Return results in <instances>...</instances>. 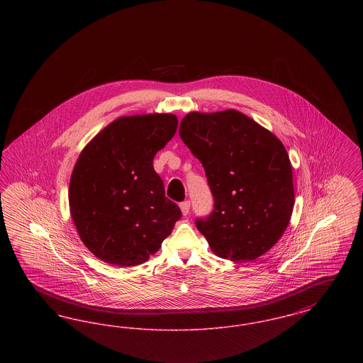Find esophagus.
Here are the masks:
<instances>
[{
  "label": "esophagus",
  "mask_w": 363,
  "mask_h": 363,
  "mask_svg": "<svg viewBox=\"0 0 363 363\" xmlns=\"http://www.w3.org/2000/svg\"><path fill=\"white\" fill-rule=\"evenodd\" d=\"M179 208H181V211H182V215H184V216H186V215L189 213L190 211V201H184V203H181V204H179Z\"/></svg>",
  "instance_id": "esophagus-1"
}]
</instances>
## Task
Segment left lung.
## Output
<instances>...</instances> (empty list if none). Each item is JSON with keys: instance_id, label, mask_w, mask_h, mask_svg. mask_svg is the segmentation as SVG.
<instances>
[{"instance_id": "left-lung-1", "label": "left lung", "mask_w": 363, "mask_h": 363, "mask_svg": "<svg viewBox=\"0 0 363 363\" xmlns=\"http://www.w3.org/2000/svg\"><path fill=\"white\" fill-rule=\"evenodd\" d=\"M179 136L207 175L213 211L196 220L212 252L246 262L267 253L290 223L293 167L281 141L237 110L189 113Z\"/></svg>"}]
</instances>
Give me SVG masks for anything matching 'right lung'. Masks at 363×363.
Segmentation results:
<instances>
[{"instance_id":"obj_1","label":"right lung","mask_w":363,"mask_h":363,"mask_svg":"<svg viewBox=\"0 0 363 363\" xmlns=\"http://www.w3.org/2000/svg\"><path fill=\"white\" fill-rule=\"evenodd\" d=\"M177 126L174 114L121 117L82 151L70 177V215L98 259L118 267L143 264L181 219L152 164Z\"/></svg>"}]
</instances>
